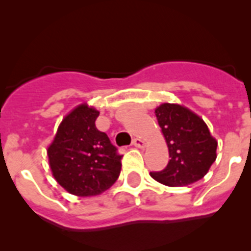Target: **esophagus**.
<instances>
[{"mask_svg":"<svg viewBox=\"0 0 251 251\" xmlns=\"http://www.w3.org/2000/svg\"><path fill=\"white\" fill-rule=\"evenodd\" d=\"M132 146L137 148H145L146 147V142L141 138H134L132 141Z\"/></svg>","mask_w":251,"mask_h":251,"instance_id":"1","label":"esophagus"}]
</instances>
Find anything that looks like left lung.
<instances>
[{
	"label": "left lung",
	"mask_w": 251,
	"mask_h": 251,
	"mask_svg": "<svg viewBox=\"0 0 251 251\" xmlns=\"http://www.w3.org/2000/svg\"><path fill=\"white\" fill-rule=\"evenodd\" d=\"M171 159L167 167L151 172L170 187L187 186L202 178L216 159L217 141L200 115L181 104L163 103L154 109Z\"/></svg>",
	"instance_id": "8db88e82"
}]
</instances>
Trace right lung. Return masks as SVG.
<instances>
[{
	"label": "right lung",
	"instance_id": "add662e5",
	"mask_svg": "<svg viewBox=\"0 0 251 251\" xmlns=\"http://www.w3.org/2000/svg\"><path fill=\"white\" fill-rule=\"evenodd\" d=\"M98 115L86 103L75 106L64 117L48 147L52 176L75 196L100 195L121 174L122 156L105 133L95 127Z\"/></svg>",
	"mask_w": 251,
	"mask_h": 251
}]
</instances>
